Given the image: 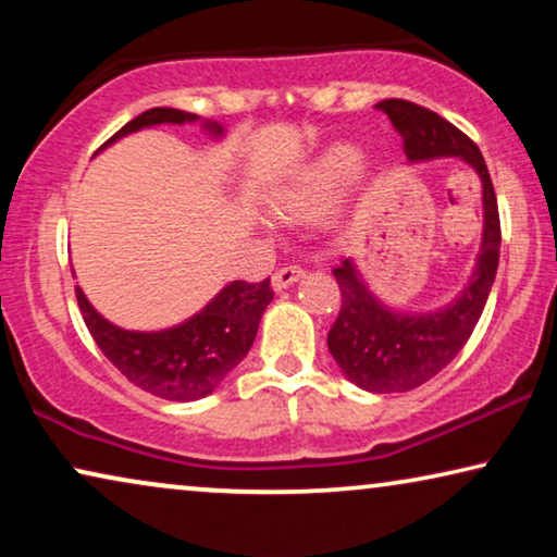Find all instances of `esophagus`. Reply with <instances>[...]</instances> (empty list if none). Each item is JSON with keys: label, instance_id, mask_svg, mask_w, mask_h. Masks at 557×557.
I'll return each mask as SVG.
<instances>
[{"label": "esophagus", "instance_id": "1", "mask_svg": "<svg viewBox=\"0 0 557 557\" xmlns=\"http://www.w3.org/2000/svg\"><path fill=\"white\" fill-rule=\"evenodd\" d=\"M301 276H304L301 265H284V269H278V271L271 276V286L276 288V292H281V288L292 286L294 281H299Z\"/></svg>", "mask_w": 557, "mask_h": 557}]
</instances>
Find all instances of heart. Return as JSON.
<instances>
[{
  "label": "heart",
  "mask_w": 557,
  "mask_h": 557,
  "mask_svg": "<svg viewBox=\"0 0 557 557\" xmlns=\"http://www.w3.org/2000/svg\"><path fill=\"white\" fill-rule=\"evenodd\" d=\"M360 159L355 144H332L271 189L269 208L281 218L317 215L355 177Z\"/></svg>",
  "instance_id": "1"
}]
</instances>
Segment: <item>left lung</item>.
Segmentation results:
<instances>
[{
  "label": "left lung",
  "instance_id": "1",
  "mask_svg": "<svg viewBox=\"0 0 557 557\" xmlns=\"http://www.w3.org/2000/svg\"><path fill=\"white\" fill-rule=\"evenodd\" d=\"M375 109L387 113L398 128L408 162L456 157L482 180V246L467 286L451 304L406 314L370 292L352 258L332 271L342 292V309L326 334V345L339 370L368 393H406L438 375L474 332L497 276L499 210L482 151L467 134L438 113L403 98H385Z\"/></svg>",
  "mask_w": 557,
  "mask_h": 557
}]
</instances>
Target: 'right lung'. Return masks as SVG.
Segmentation results:
<instances>
[{
  "mask_svg": "<svg viewBox=\"0 0 557 557\" xmlns=\"http://www.w3.org/2000/svg\"><path fill=\"white\" fill-rule=\"evenodd\" d=\"M212 139H223L225 128L218 121H202L180 109H149L119 128L103 147L141 128L159 124H197ZM78 307L96 345L109 357L121 375L141 391L164 400H200L223 383L227 372L238 368L253 345L258 324L273 299L269 278L261 284L233 281L195 317L159 332H132L111 324L98 314L81 286H75Z\"/></svg>",
  "mask_w": 557,
  "mask_h": 557,
  "instance_id": "right-lung-1",
  "label": "right lung"
}]
</instances>
